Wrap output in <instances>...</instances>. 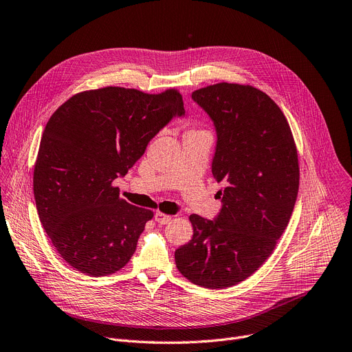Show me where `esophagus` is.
<instances>
[{"mask_svg":"<svg viewBox=\"0 0 352 352\" xmlns=\"http://www.w3.org/2000/svg\"><path fill=\"white\" fill-rule=\"evenodd\" d=\"M171 216L170 214H166V213H162V212H157L155 214H154V220L157 221V223H160V225H167V223H170L171 221Z\"/></svg>","mask_w":352,"mask_h":352,"instance_id":"34e87169","label":"esophagus"}]
</instances>
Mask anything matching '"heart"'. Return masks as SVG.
Returning <instances> with one entry per match:
<instances>
[{"label":"heart","instance_id":"1","mask_svg":"<svg viewBox=\"0 0 352 352\" xmlns=\"http://www.w3.org/2000/svg\"><path fill=\"white\" fill-rule=\"evenodd\" d=\"M188 133H205V132H201V131H190Z\"/></svg>","mask_w":352,"mask_h":352}]
</instances>
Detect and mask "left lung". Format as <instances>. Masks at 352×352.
<instances>
[{
    "mask_svg": "<svg viewBox=\"0 0 352 352\" xmlns=\"http://www.w3.org/2000/svg\"><path fill=\"white\" fill-rule=\"evenodd\" d=\"M192 100L216 131L221 209L213 220L189 216L194 234L175 250V264L192 283L223 289L257 271L285 232L299 189L298 151L285 115L257 88L219 82Z\"/></svg>",
    "mask_w": 352,
    "mask_h": 352,
    "instance_id": "left-lung-1",
    "label": "left lung"
}]
</instances>
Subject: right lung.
I'll return each instance as SVG.
<instances>
[{"instance_id":"add662e5","label":"right lung","mask_w":352,"mask_h":352,"mask_svg":"<svg viewBox=\"0 0 352 352\" xmlns=\"http://www.w3.org/2000/svg\"><path fill=\"white\" fill-rule=\"evenodd\" d=\"M184 115L177 89L144 94L122 87L76 94L52 115L34 194L42 226L67 264L104 276L129 263L153 212L120 199L112 182L173 118Z\"/></svg>"}]
</instances>
